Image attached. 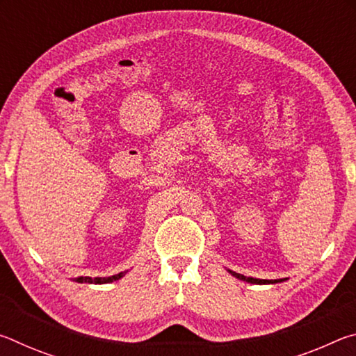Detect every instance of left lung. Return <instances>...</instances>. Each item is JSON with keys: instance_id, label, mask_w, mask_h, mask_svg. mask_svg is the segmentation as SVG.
Here are the masks:
<instances>
[{"instance_id": "left-lung-1", "label": "left lung", "mask_w": 356, "mask_h": 356, "mask_svg": "<svg viewBox=\"0 0 356 356\" xmlns=\"http://www.w3.org/2000/svg\"><path fill=\"white\" fill-rule=\"evenodd\" d=\"M229 273H231L232 276H236V278H238V280L246 281V282H251V284H275V282L286 281V278L284 280H257V278H250V276H243V275H240V273L232 272V270H229Z\"/></svg>"}]
</instances>
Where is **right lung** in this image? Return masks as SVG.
<instances>
[{"label": "right lung", "instance_id": "right-lung-1", "mask_svg": "<svg viewBox=\"0 0 356 356\" xmlns=\"http://www.w3.org/2000/svg\"><path fill=\"white\" fill-rule=\"evenodd\" d=\"M124 276V273H118L113 276H108V278H89V276H80V278H75L76 282H88V284H106V282L118 281Z\"/></svg>", "mask_w": 356, "mask_h": 356}]
</instances>
